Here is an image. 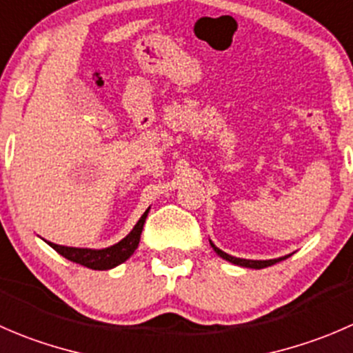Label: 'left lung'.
Listing matches in <instances>:
<instances>
[{"mask_svg": "<svg viewBox=\"0 0 353 353\" xmlns=\"http://www.w3.org/2000/svg\"><path fill=\"white\" fill-rule=\"evenodd\" d=\"M212 248H214V252L217 253L219 256H222L224 260H228V262L234 263V265H241V268H250V269H263V268H269V265H274L276 262H281V260L288 259L290 255H285V256H279V259H271V260H246V259H238V256H232L229 255V253L222 252L221 248H217V246L214 245V243L210 241Z\"/></svg>", "mask_w": 353, "mask_h": 353, "instance_id": "left-lung-1", "label": "left lung"}]
</instances>
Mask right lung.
<instances>
[{
  "instance_id": "obj_1",
  "label": "right lung",
  "mask_w": 353,
  "mask_h": 353,
  "mask_svg": "<svg viewBox=\"0 0 353 353\" xmlns=\"http://www.w3.org/2000/svg\"><path fill=\"white\" fill-rule=\"evenodd\" d=\"M148 210L141 215L136 225L132 228V231L125 236L124 239H121L115 245L108 246V248L101 250H93V248H75V246H61L54 245V243L46 241L48 245L53 250H57L61 256H65L67 260L75 263H81L84 268L94 269V271H107V269L117 268L119 263L125 262L129 256L134 253V250L138 248L139 238H141L143 225H145L146 217H148Z\"/></svg>"
}]
</instances>
